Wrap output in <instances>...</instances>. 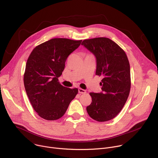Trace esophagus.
<instances>
[{"label":"esophagus","mask_w":158,"mask_h":158,"mask_svg":"<svg viewBox=\"0 0 158 158\" xmlns=\"http://www.w3.org/2000/svg\"><path fill=\"white\" fill-rule=\"evenodd\" d=\"M78 91H79V93H81V94H84V93H86L85 90H84L83 89H81V88H79L78 89Z\"/></svg>","instance_id":"1"}]
</instances>
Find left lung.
Masks as SVG:
<instances>
[{
	"instance_id": "8db88e82",
	"label": "left lung",
	"mask_w": 158,
	"mask_h": 158,
	"mask_svg": "<svg viewBox=\"0 0 158 158\" xmlns=\"http://www.w3.org/2000/svg\"><path fill=\"white\" fill-rule=\"evenodd\" d=\"M82 45L96 59V75L103 76L102 92L90 93L92 102L86 108L91 118L106 122L115 117L125 105L131 86L130 64L124 50L111 40L99 37L84 40Z\"/></svg>"
}]
</instances>
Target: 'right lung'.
I'll return each mask as SVG.
<instances>
[{
	"label": "right lung",
	"instance_id": "add662e5",
	"mask_svg": "<svg viewBox=\"0 0 158 158\" xmlns=\"http://www.w3.org/2000/svg\"><path fill=\"white\" fill-rule=\"evenodd\" d=\"M82 40L53 38L36 46L28 57L24 84L30 102L38 115L47 120L61 118L78 89L62 85L59 77L68 56Z\"/></svg>",
	"mask_w": 158,
	"mask_h": 158
}]
</instances>
